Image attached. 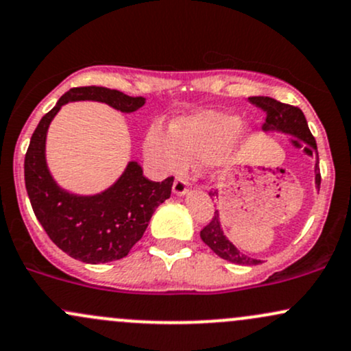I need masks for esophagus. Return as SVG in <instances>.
<instances>
[{
  "label": "esophagus",
  "instance_id": "obj_1",
  "mask_svg": "<svg viewBox=\"0 0 351 351\" xmlns=\"http://www.w3.org/2000/svg\"><path fill=\"white\" fill-rule=\"evenodd\" d=\"M187 180L184 179V177H176L174 184H172V192H174L176 195H184L187 192Z\"/></svg>",
  "mask_w": 351,
  "mask_h": 351
}]
</instances>
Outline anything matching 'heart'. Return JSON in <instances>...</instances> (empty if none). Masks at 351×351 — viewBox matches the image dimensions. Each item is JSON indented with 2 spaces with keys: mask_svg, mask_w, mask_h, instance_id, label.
I'll list each match as a JSON object with an SVG mask.
<instances>
[{
  "mask_svg": "<svg viewBox=\"0 0 351 351\" xmlns=\"http://www.w3.org/2000/svg\"><path fill=\"white\" fill-rule=\"evenodd\" d=\"M239 116L219 111H206L182 117L172 125V137L160 128L147 134L145 147L160 167L179 171L187 162L215 160L239 132Z\"/></svg>",
  "mask_w": 351,
  "mask_h": 351,
  "instance_id": "obj_1",
  "label": "heart"
}]
</instances>
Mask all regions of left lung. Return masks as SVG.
<instances>
[{"label": "left lung", "mask_w": 351, "mask_h": 351, "mask_svg": "<svg viewBox=\"0 0 351 351\" xmlns=\"http://www.w3.org/2000/svg\"><path fill=\"white\" fill-rule=\"evenodd\" d=\"M249 101L254 106H257L258 109H262L263 114H265V123L262 125L263 131H282L300 137L303 143H306L305 149L308 151L310 156L318 154L315 137L310 132L308 124H306V119L300 108L283 104V102L267 96H252L249 97ZM320 167H318L317 162L315 164V184H317L318 189H320ZM200 239L223 261L237 263V265H258V263H262L261 261L250 258L249 255H243L230 240H227L222 228H220L219 212H215L210 222L200 230Z\"/></svg>", "instance_id": "1"}]
</instances>
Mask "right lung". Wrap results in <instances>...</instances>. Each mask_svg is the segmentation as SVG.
<instances>
[{
    "instance_id": "obj_1",
    "label": "right lung",
    "mask_w": 351,
    "mask_h": 351,
    "mask_svg": "<svg viewBox=\"0 0 351 351\" xmlns=\"http://www.w3.org/2000/svg\"><path fill=\"white\" fill-rule=\"evenodd\" d=\"M71 101H99L121 112H134L145 99L102 86L69 89L39 121L25 157L27 197L48 237L84 263L119 261L143 237L156 208L171 197L174 177L152 182L139 164L129 162L119 180L102 194L81 197L62 191L46 165V132L61 106Z\"/></svg>"
}]
</instances>
